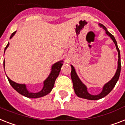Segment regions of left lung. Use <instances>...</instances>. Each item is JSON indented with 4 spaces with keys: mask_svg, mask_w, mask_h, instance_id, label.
I'll list each match as a JSON object with an SVG mask.
<instances>
[{
    "mask_svg": "<svg viewBox=\"0 0 125 125\" xmlns=\"http://www.w3.org/2000/svg\"><path fill=\"white\" fill-rule=\"evenodd\" d=\"M99 26L101 27H102L106 31V33L111 38L112 40L113 41V42H114L115 45L116 46V49L117 52H118V66H117V69L116 72H115V74L114 76V77L109 82H108L107 83L105 84L104 86H103V88L102 92L98 95H94L90 94L87 91V88L84 84L83 83L81 82V81L79 79L78 75H77L76 72H75V70L74 67L72 65H71V67H72V71H71V78L73 82V89H74L75 93V94L77 95L79 97H81V98L86 99H90V100H98V99H100L103 98L104 97H105L106 95H107L108 94H109L114 88L115 84L117 83V82L118 81L119 77V75H120V72H121V57H120V52H119V49L118 46H117V42L115 41V39L114 37V35L110 33V32H108V31L106 30V27L104 26H103L101 24H99Z\"/></svg>",
    "mask_w": 125,
    "mask_h": 125,
    "instance_id": "1",
    "label": "left lung"
}]
</instances>
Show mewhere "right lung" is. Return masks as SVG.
I'll return each mask as SVG.
<instances>
[{
  "instance_id": "1",
  "label": "right lung",
  "mask_w": 125,
  "mask_h": 125,
  "mask_svg": "<svg viewBox=\"0 0 125 125\" xmlns=\"http://www.w3.org/2000/svg\"><path fill=\"white\" fill-rule=\"evenodd\" d=\"M16 31H15V32L12 33L10 37V39H11L13 37L14 35L15 34ZM9 45H10V43L8 42L6 46V48H5L4 50H6ZM62 62H63L62 61H60L57 62L56 63L53 64L52 67V71H51V73L49 75L48 77L44 81V86L42 89L37 93L31 92L29 90H28L26 84H24L16 83L15 82L11 81L8 76H7V77H8V79L9 83L11 84V86L17 92L19 93L20 94L26 97H29V98H38V97H43L46 95L48 94L49 93L52 91V90L53 89V86H54L55 81L57 77L59 74L62 66L63 64ZM4 66L5 62L4 61Z\"/></svg>"
}]
</instances>
